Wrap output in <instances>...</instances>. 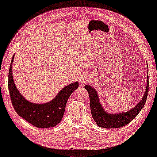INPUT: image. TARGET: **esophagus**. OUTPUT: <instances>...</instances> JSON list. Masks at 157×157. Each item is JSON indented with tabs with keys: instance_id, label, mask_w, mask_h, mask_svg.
<instances>
[{
	"instance_id": "34e87169",
	"label": "esophagus",
	"mask_w": 157,
	"mask_h": 157,
	"mask_svg": "<svg viewBox=\"0 0 157 157\" xmlns=\"http://www.w3.org/2000/svg\"><path fill=\"white\" fill-rule=\"evenodd\" d=\"M85 82H86V80H85V79H83V80H82V81H81V83H85Z\"/></svg>"
}]
</instances>
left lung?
I'll return each instance as SVG.
<instances>
[{
  "label": "left lung",
  "instance_id": "obj_1",
  "mask_svg": "<svg viewBox=\"0 0 157 157\" xmlns=\"http://www.w3.org/2000/svg\"><path fill=\"white\" fill-rule=\"evenodd\" d=\"M147 86L144 96L141 99V102L133 109L126 112V113H119L117 115H110L106 113L103 110L101 105L99 102L98 97L96 90L91 86L85 85V88L88 91L90 95V109L92 117L97 125L102 127L103 128H116L124 126L128 124L131 121L137 117V115L142 109L146 103L147 94L149 90V80L147 76Z\"/></svg>",
  "mask_w": 157,
  "mask_h": 157
}]
</instances>
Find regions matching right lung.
Listing matches in <instances>:
<instances>
[{
    "mask_svg": "<svg viewBox=\"0 0 157 157\" xmlns=\"http://www.w3.org/2000/svg\"><path fill=\"white\" fill-rule=\"evenodd\" d=\"M13 57L14 55L9 70L8 88L15 111L20 117L37 128H50L57 126L63 116L69 97L78 88V82L64 87L51 102L42 105L33 104L22 96L14 84L12 77Z\"/></svg>",
    "mask_w": 157,
    "mask_h": 157,
    "instance_id": "obj_1",
    "label": "right lung"
}]
</instances>
